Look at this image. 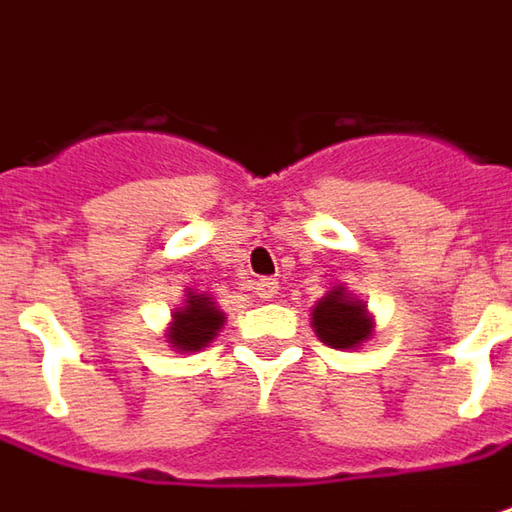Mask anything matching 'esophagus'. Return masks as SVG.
I'll return each instance as SVG.
<instances>
[{"label": "esophagus", "instance_id": "esophagus-1", "mask_svg": "<svg viewBox=\"0 0 512 512\" xmlns=\"http://www.w3.org/2000/svg\"><path fill=\"white\" fill-rule=\"evenodd\" d=\"M253 290H256V296H259V299H273V296H276V290H279V282H276V279H259Z\"/></svg>", "mask_w": 512, "mask_h": 512}]
</instances>
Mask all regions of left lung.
<instances>
[{
    "label": "left lung",
    "mask_w": 512,
    "mask_h": 512,
    "mask_svg": "<svg viewBox=\"0 0 512 512\" xmlns=\"http://www.w3.org/2000/svg\"><path fill=\"white\" fill-rule=\"evenodd\" d=\"M310 325L327 347L356 350L373 336L376 319L367 310V302L356 299L344 285H336L313 305Z\"/></svg>",
    "instance_id": "1"
}]
</instances>
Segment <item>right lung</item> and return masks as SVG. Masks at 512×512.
<instances>
[{
    "instance_id": "add662e5",
    "label": "right lung",
    "mask_w": 512,
    "mask_h": 512,
    "mask_svg": "<svg viewBox=\"0 0 512 512\" xmlns=\"http://www.w3.org/2000/svg\"><path fill=\"white\" fill-rule=\"evenodd\" d=\"M222 325H225V313L219 310V305L207 293L187 290L182 307L170 313L165 342L176 353H196L219 336Z\"/></svg>"
}]
</instances>
